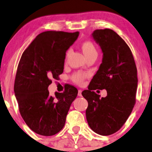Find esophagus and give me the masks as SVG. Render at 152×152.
<instances>
[{
    "instance_id": "34e87169",
    "label": "esophagus",
    "mask_w": 152,
    "mask_h": 152,
    "mask_svg": "<svg viewBox=\"0 0 152 152\" xmlns=\"http://www.w3.org/2000/svg\"><path fill=\"white\" fill-rule=\"evenodd\" d=\"M82 90H79V91H78V94H77L78 96H80V97H82Z\"/></svg>"
}]
</instances>
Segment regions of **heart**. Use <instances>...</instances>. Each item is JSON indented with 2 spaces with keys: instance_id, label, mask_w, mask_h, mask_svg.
I'll list each match as a JSON object with an SVG mask.
<instances>
[{
  "instance_id": "heart-1",
  "label": "heart",
  "mask_w": 152,
  "mask_h": 152,
  "mask_svg": "<svg viewBox=\"0 0 152 152\" xmlns=\"http://www.w3.org/2000/svg\"><path fill=\"white\" fill-rule=\"evenodd\" d=\"M81 48H82L83 53L84 54L85 57L86 58L92 57V56L94 55L97 56V50L96 47H95V45L91 41H86L83 42L82 45H81ZM67 55H68V53H67ZM86 77L87 75L86 73L79 72L74 74L72 75V80L75 83H77V84H82L84 82L85 79L86 78Z\"/></svg>"
}]
</instances>
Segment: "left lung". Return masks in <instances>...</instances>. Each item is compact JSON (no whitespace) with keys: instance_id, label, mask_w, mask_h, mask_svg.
<instances>
[{"instance_id":"left-lung-1","label":"left lung","mask_w":152,"mask_h":152,"mask_svg":"<svg viewBox=\"0 0 152 152\" xmlns=\"http://www.w3.org/2000/svg\"><path fill=\"white\" fill-rule=\"evenodd\" d=\"M92 37L100 46L102 61L88 89L82 94L88 102L89 126L97 134L109 136L123 126L134 107L137 68L129 47L113 30H96ZM96 89H106L107 95L101 99L93 91Z\"/></svg>"}]
</instances>
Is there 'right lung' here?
Here are the masks:
<instances>
[{
    "label": "right lung",
    "mask_w": 152,
    "mask_h": 152,
    "mask_svg": "<svg viewBox=\"0 0 152 152\" xmlns=\"http://www.w3.org/2000/svg\"><path fill=\"white\" fill-rule=\"evenodd\" d=\"M47 31L37 35L23 52L14 82V93L20 115L27 125L41 136H53L64 126L66 118L78 91L69 85L64 93L48 90L51 79L57 80L64 71L68 49L79 36Z\"/></svg>",
    "instance_id": "obj_1"
}]
</instances>
